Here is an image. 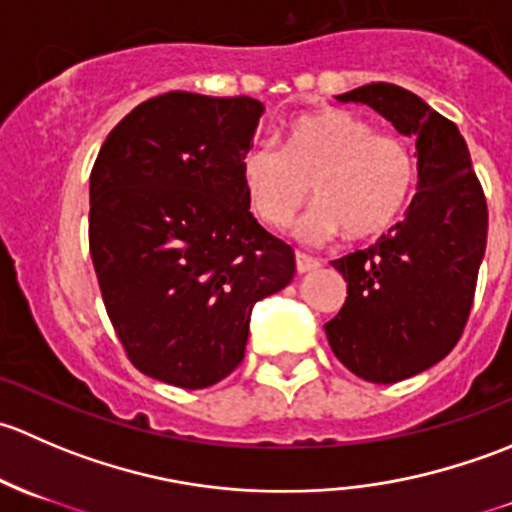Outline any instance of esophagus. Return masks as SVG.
<instances>
[{"mask_svg":"<svg viewBox=\"0 0 512 512\" xmlns=\"http://www.w3.org/2000/svg\"><path fill=\"white\" fill-rule=\"evenodd\" d=\"M294 260H297V272H312V270H317L319 265H322V262L317 260V257H312V255H304V252H297V255H294Z\"/></svg>","mask_w":512,"mask_h":512,"instance_id":"34e87169","label":"esophagus"}]
</instances>
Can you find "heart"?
Returning a JSON list of instances; mask_svg holds the SVG:
<instances>
[{"mask_svg":"<svg viewBox=\"0 0 512 512\" xmlns=\"http://www.w3.org/2000/svg\"><path fill=\"white\" fill-rule=\"evenodd\" d=\"M416 156L396 133H376L364 118L339 108L299 113L287 121L282 151L255 143L240 160L247 203L262 225L282 227L307 200L294 235L327 242L347 235L374 240L399 223L416 188Z\"/></svg>","mask_w":512,"mask_h":512,"instance_id":"obj_1","label":"heart"}]
</instances>
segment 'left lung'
Segmentation results:
<instances>
[{
	"label": "left lung",
	"instance_id": "1",
	"mask_svg": "<svg viewBox=\"0 0 512 512\" xmlns=\"http://www.w3.org/2000/svg\"><path fill=\"white\" fill-rule=\"evenodd\" d=\"M366 103L416 138L418 193L406 218L366 250L334 260L347 299L324 324L329 347L352 374L396 384L438 364L471 314L488 237V205L456 123L394 84L337 96Z\"/></svg>",
	"mask_w": 512,
	"mask_h": 512
}]
</instances>
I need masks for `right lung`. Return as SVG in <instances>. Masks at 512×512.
<instances>
[{"label": "right lung", "instance_id": "obj_1", "mask_svg": "<svg viewBox=\"0 0 512 512\" xmlns=\"http://www.w3.org/2000/svg\"><path fill=\"white\" fill-rule=\"evenodd\" d=\"M262 113L250 96L170 91L98 151L91 260L128 359L151 379L223 381L245 356L255 302L292 282V247L252 218L240 180Z\"/></svg>", "mask_w": 512, "mask_h": 512}]
</instances>
